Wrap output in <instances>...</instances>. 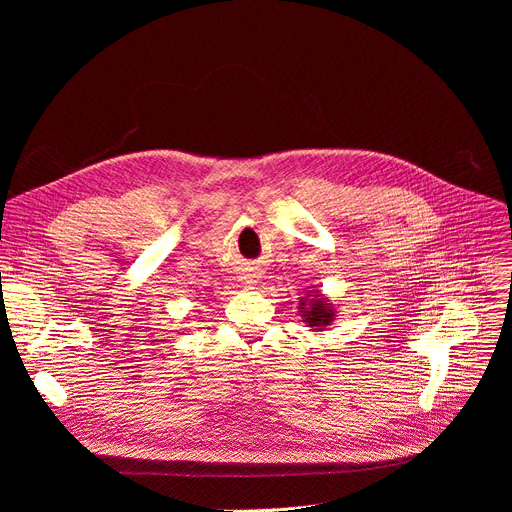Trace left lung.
I'll return each instance as SVG.
<instances>
[{
  "label": "left lung",
  "instance_id": "8db88e82",
  "mask_svg": "<svg viewBox=\"0 0 512 512\" xmlns=\"http://www.w3.org/2000/svg\"><path fill=\"white\" fill-rule=\"evenodd\" d=\"M299 315L311 332L328 330V326H332V321L338 317L334 303L328 301V297H324L319 290H307L305 297H301Z\"/></svg>",
  "mask_w": 512,
  "mask_h": 512
}]
</instances>
